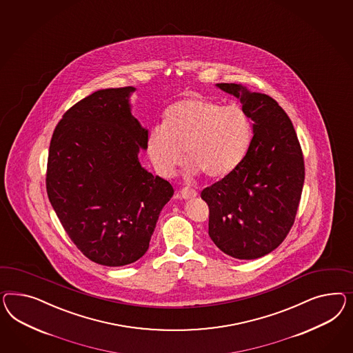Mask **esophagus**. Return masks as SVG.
<instances>
[{
  "instance_id": "1",
  "label": "esophagus",
  "mask_w": 353,
  "mask_h": 353,
  "mask_svg": "<svg viewBox=\"0 0 353 353\" xmlns=\"http://www.w3.org/2000/svg\"><path fill=\"white\" fill-rule=\"evenodd\" d=\"M197 196V192L192 190L190 187H184L181 191V197L184 200H191Z\"/></svg>"
}]
</instances>
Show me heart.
<instances>
[{"label": "heart", "instance_id": "b5f03b06", "mask_svg": "<svg viewBox=\"0 0 353 353\" xmlns=\"http://www.w3.org/2000/svg\"><path fill=\"white\" fill-rule=\"evenodd\" d=\"M250 139L252 123L240 105L192 97L168 108L162 126L150 131L147 150L163 176H172L185 152L192 172L221 179L241 162Z\"/></svg>", "mask_w": 353, "mask_h": 353}]
</instances>
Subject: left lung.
<instances>
[{"label": "left lung", "mask_w": 353, "mask_h": 353, "mask_svg": "<svg viewBox=\"0 0 353 353\" xmlns=\"http://www.w3.org/2000/svg\"><path fill=\"white\" fill-rule=\"evenodd\" d=\"M216 86L240 99L254 137L237 168L201 192L209 236L232 258L256 259L273 252L294 224L304 183L302 148L289 116L271 97L237 83Z\"/></svg>", "instance_id": "1"}]
</instances>
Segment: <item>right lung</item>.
Listing matches in <instances>:
<instances>
[{
    "instance_id": "right-lung-1",
    "label": "right lung",
    "mask_w": 353,
    "mask_h": 353,
    "mask_svg": "<svg viewBox=\"0 0 353 353\" xmlns=\"http://www.w3.org/2000/svg\"><path fill=\"white\" fill-rule=\"evenodd\" d=\"M135 88L103 89L63 114L51 137L46 191L52 209L86 258L107 267L148 250L172 184L141 168L148 130L131 114Z\"/></svg>"
}]
</instances>
